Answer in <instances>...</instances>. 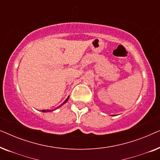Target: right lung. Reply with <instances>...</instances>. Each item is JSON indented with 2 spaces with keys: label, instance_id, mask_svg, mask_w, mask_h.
<instances>
[{
  "label": "right lung",
  "instance_id": "1",
  "mask_svg": "<svg viewBox=\"0 0 160 160\" xmlns=\"http://www.w3.org/2000/svg\"><path fill=\"white\" fill-rule=\"evenodd\" d=\"M68 98H69V97H68V98H67V99H66V100H65L64 102H63V103H62V105H60V106H58V108H60V106H62L63 104H65V102H66L68 101ZM42 111V112H48V111H49H49H51V110H42V111Z\"/></svg>",
  "mask_w": 160,
  "mask_h": 160
}]
</instances>
